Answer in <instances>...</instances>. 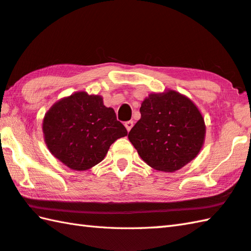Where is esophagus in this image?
Masks as SVG:
<instances>
[{
  "label": "esophagus",
  "mask_w": 251,
  "mask_h": 251,
  "mask_svg": "<svg viewBox=\"0 0 251 251\" xmlns=\"http://www.w3.org/2000/svg\"><path fill=\"white\" fill-rule=\"evenodd\" d=\"M125 127H126V129H127V131H129L130 129H131V127L134 126V122L132 121H128V122H125Z\"/></svg>",
  "instance_id": "34e87169"
}]
</instances>
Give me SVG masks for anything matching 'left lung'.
Here are the masks:
<instances>
[{"label": "left lung", "instance_id": "1", "mask_svg": "<svg viewBox=\"0 0 251 251\" xmlns=\"http://www.w3.org/2000/svg\"><path fill=\"white\" fill-rule=\"evenodd\" d=\"M140 114L128 139L151 168L175 172L202 148L203 117L194 102L179 92L151 93L141 103Z\"/></svg>", "mask_w": 251, "mask_h": 251}]
</instances>
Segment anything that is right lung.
I'll use <instances>...</instances> for the list:
<instances>
[{
  "mask_svg": "<svg viewBox=\"0 0 251 251\" xmlns=\"http://www.w3.org/2000/svg\"><path fill=\"white\" fill-rule=\"evenodd\" d=\"M51 153L75 171H86L104 159L110 146L127 135L112 107L100 96L75 92L54 103L42 124Z\"/></svg>",
  "mask_w": 251,
  "mask_h": 251,
  "instance_id": "right-lung-1",
  "label": "right lung"
}]
</instances>
